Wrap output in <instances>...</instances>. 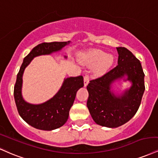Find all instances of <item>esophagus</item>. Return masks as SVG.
<instances>
[{
  "label": "esophagus",
  "mask_w": 158,
  "mask_h": 158,
  "mask_svg": "<svg viewBox=\"0 0 158 158\" xmlns=\"http://www.w3.org/2000/svg\"><path fill=\"white\" fill-rule=\"evenodd\" d=\"M89 84V77L88 76H85L84 77V86L87 87V85Z\"/></svg>",
  "instance_id": "obj_1"
}]
</instances>
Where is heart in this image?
I'll list each match as a JSON object with an SVG mask.
<instances>
[{"instance_id": "b5f03b06", "label": "heart", "mask_w": 158, "mask_h": 158, "mask_svg": "<svg viewBox=\"0 0 158 158\" xmlns=\"http://www.w3.org/2000/svg\"><path fill=\"white\" fill-rule=\"evenodd\" d=\"M79 60L81 64L90 68H94V74L96 77H102L111 68L115 62L113 54L97 49L89 50L79 55Z\"/></svg>"}]
</instances>
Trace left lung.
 Here are the masks:
<instances>
[{
	"label": "left lung",
	"mask_w": 158,
	"mask_h": 158,
	"mask_svg": "<svg viewBox=\"0 0 158 158\" xmlns=\"http://www.w3.org/2000/svg\"><path fill=\"white\" fill-rule=\"evenodd\" d=\"M116 49L118 65L87 86V107L91 117L97 124L109 128L120 127L135 115L145 90L140 61L126 48ZM121 81L131 85L123 91H115L114 84Z\"/></svg>",
	"instance_id": "obj_1"
}]
</instances>
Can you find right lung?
<instances>
[{"mask_svg": "<svg viewBox=\"0 0 158 158\" xmlns=\"http://www.w3.org/2000/svg\"><path fill=\"white\" fill-rule=\"evenodd\" d=\"M71 41L43 43L32 49L24 58L14 88V97L19 115L30 126L41 130L51 131L63 126L68 121L69 111L75 100L77 91L84 86L81 76L64 78L56 94L41 104H31L24 99L22 94L23 76L25 69L34 58L60 52ZM68 56H64L67 59Z\"/></svg>", "mask_w": 158, "mask_h": 158, "instance_id": "1", "label": "right lung"}]
</instances>
